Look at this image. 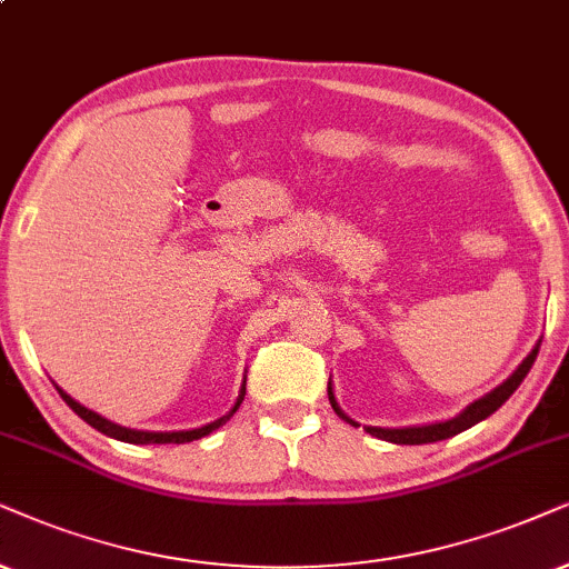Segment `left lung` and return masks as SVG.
I'll return each instance as SVG.
<instances>
[{
  "mask_svg": "<svg viewBox=\"0 0 569 569\" xmlns=\"http://www.w3.org/2000/svg\"><path fill=\"white\" fill-rule=\"evenodd\" d=\"M538 349H541V341L536 343L533 351H530L528 357L522 359L520 365H517V370L509 376L505 383L496 386L493 391H488L486 397H480L472 401V405H467L462 412H459L457 417H451V420H443V422H430V426H412V428H372L368 426L365 430H368L370 436L380 438V441H391V443H407V446H420V443H433V441H443V438H451L457 433H462V430L472 428L476 422L486 420L488 415H493L496 409H499L505 401L512 397V393L517 391V386L522 383L525 376H528L530 368H533L536 357H538ZM328 399H330V407H333V412L338 417H343V420L349 422V426L359 428L351 417H347L341 412V407L336 405V397H333V388H330L328 383Z\"/></svg>",
  "mask_w": 569,
  "mask_h": 569,
  "instance_id": "1",
  "label": "left lung"
}]
</instances>
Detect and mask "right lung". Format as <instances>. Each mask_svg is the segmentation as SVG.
Returning <instances> with one entry per match:
<instances>
[{
  "instance_id": "obj_1",
  "label": "right lung",
  "mask_w": 569,
  "mask_h": 569,
  "mask_svg": "<svg viewBox=\"0 0 569 569\" xmlns=\"http://www.w3.org/2000/svg\"><path fill=\"white\" fill-rule=\"evenodd\" d=\"M57 391H60V397L64 399V405L73 409V412H76L78 417H81L83 422H89V426L97 428L99 433H104V436H110V438H118V441H126V443H186V441H197V438H201V436H210L214 428L226 426V422L231 420L233 412H236V409H239V405L243 401V393H247V380H243L241 393H239V399H236V405H233L231 412L222 415L220 420L207 422V426H201V428H193V430H172V433H154V430H133V428L114 426V422L104 420L102 415L91 412V409H86L83 405H78L76 399H70L68 393L62 391V388H57Z\"/></svg>"
}]
</instances>
